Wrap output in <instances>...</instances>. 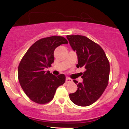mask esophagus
Listing matches in <instances>:
<instances>
[{"mask_svg": "<svg viewBox=\"0 0 129 129\" xmlns=\"http://www.w3.org/2000/svg\"><path fill=\"white\" fill-rule=\"evenodd\" d=\"M72 82V79H70L69 78H66V82Z\"/></svg>", "mask_w": 129, "mask_h": 129, "instance_id": "34e87169", "label": "esophagus"}]
</instances>
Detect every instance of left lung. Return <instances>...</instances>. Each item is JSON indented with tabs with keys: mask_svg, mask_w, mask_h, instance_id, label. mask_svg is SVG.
<instances>
[{
	"mask_svg": "<svg viewBox=\"0 0 129 129\" xmlns=\"http://www.w3.org/2000/svg\"><path fill=\"white\" fill-rule=\"evenodd\" d=\"M67 38L73 50L76 51V67L85 69L81 76L82 83L73 80L78 88L76 92L69 94L70 99L77 106H88L100 98L107 87L110 63L101 47L87 37L67 35Z\"/></svg>",
	"mask_w": 129,
	"mask_h": 129,
	"instance_id": "left-lung-1",
	"label": "left lung"
}]
</instances>
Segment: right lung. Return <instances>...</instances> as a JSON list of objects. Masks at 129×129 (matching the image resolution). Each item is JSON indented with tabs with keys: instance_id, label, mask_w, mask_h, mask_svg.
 <instances>
[{
	"instance_id": "obj_1",
	"label": "right lung",
	"mask_w": 129,
	"mask_h": 129,
	"mask_svg": "<svg viewBox=\"0 0 129 129\" xmlns=\"http://www.w3.org/2000/svg\"><path fill=\"white\" fill-rule=\"evenodd\" d=\"M68 41L62 36H53L41 39L27 50L19 63L18 79L23 91L35 103L45 104L54 98L57 87L66 82V76H54L46 69L54 62L56 47Z\"/></svg>"
}]
</instances>
